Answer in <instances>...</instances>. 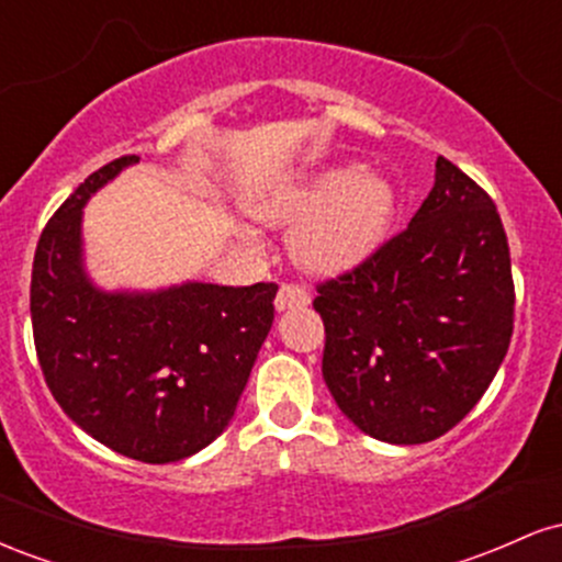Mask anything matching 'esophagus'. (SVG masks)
Returning <instances> with one entry per match:
<instances>
[{
    "instance_id": "esophagus-1",
    "label": "esophagus",
    "mask_w": 562,
    "mask_h": 562,
    "mask_svg": "<svg viewBox=\"0 0 562 562\" xmlns=\"http://www.w3.org/2000/svg\"><path fill=\"white\" fill-rule=\"evenodd\" d=\"M312 303V295L306 293V288L293 285V282H282V288L277 290L274 306L277 312H285V308H303Z\"/></svg>"
}]
</instances>
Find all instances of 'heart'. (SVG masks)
Segmentation results:
<instances>
[{"label":"heart","mask_w":562,"mask_h":562,"mask_svg":"<svg viewBox=\"0 0 562 562\" xmlns=\"http://www.w3.org/2000/svg\"><path fill=\"white\" fill-rule=\"evenodd\" d=\"M396 187L383 173L357 164L330 166L256 198V218L295 224L290 250L317 274L357 267L389 237L396 216Z\"/></svg>","instance_id":"obj_1"}]
</instances>
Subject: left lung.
Here are the masks:
<instances>
[{
    "instance_id": "8db88e82",
    "label": "left lung",
    "mask_w": 562,
    "mask_h": 562,
    "mask_svg": "<svg viewBox=\"0 0 562 562\" xmlns=\"http://www.w3.org/2000/svg\"><path fill=\"white\" fill-rule=\"evenodd\" d=\"M317 293L327 389L348 420L385 443H425L454 428L513 338L502 218L486 190L441 156L409 227Z\"/></svg>"
}]
</instances>
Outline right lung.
<instances>
[{
    "label": "right lung",
    "mask_w": 562,
    "mask_h": 562,
    "mask_svg": "<svg viewBox=\"0 0 562 562\" xmlns=\"http://www.w3.org/2000/svg\"><path fill=\"white\" fill-rule=\"evenodd\" d=\"M137 156L89 173L38 237L31 325L63 412L132 460H184L227 428L274 322V282H182L156 293L100 290L83 269L87 200Z\"/></svg>",
    "instance_id": "right-lung-1"
}]
</instances>
